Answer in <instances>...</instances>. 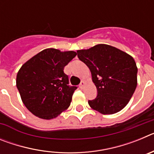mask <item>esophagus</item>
<instances>
[{
    "mask_svg": "<svg viewBox=\"0 0 154 154\" xmlns=\"http://www.w3.org/2000/svg\"><path fill=\"white\" fill-rule=\"evenodd\" d=\"M85 82L82 81L81 83H80V85H79V88H80V89H83L84 87H85Z\"/></svg>",
    "mask_w": 154,
    "mask_h": 154,
    "instance_id": "esophagus-1",
    "label": "esophagus"
}]
</instances>
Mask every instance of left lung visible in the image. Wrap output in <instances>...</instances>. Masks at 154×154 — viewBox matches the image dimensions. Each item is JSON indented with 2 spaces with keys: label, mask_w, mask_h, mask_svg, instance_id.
Segmentation results:
<instances>
[{
  "label": "left lung",
  "mask_w": 154,
  "mask_h": 154,
  "mask_svg": "<svg viewBox=\"0 0 154 154\" xmlns=\"http://www.w3.org/2000/svg\"><path fill=\"white\" fill-rule=\"evenodd\" d=\"M78 57L90 69L97 96L89 106L104 115L123 109L137 85V67L133 57L109 45L99 44L77 51Z\"/></svg>",
  "instance_id": "left-lung-1"
}]
</instances>
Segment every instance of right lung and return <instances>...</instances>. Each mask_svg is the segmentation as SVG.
Segmentation results:
<instances>
[{"label":"right lung","mask_w":154,"mask_h":154,"mask_svg":"<svg viewBox=\"0 0 154 154\" xmlns=\"http://www.w3.org/2000/svg\"><path fill=\"white\" fill-rule=\"evenodd\" d=\"M73 51L46 48L19 69L16 85L30 112L43 119L57 117L70 106L77 87L69 86L64 68L76 56Z\"/></svg>","instance_id":"obj_1"}]
</instances>
